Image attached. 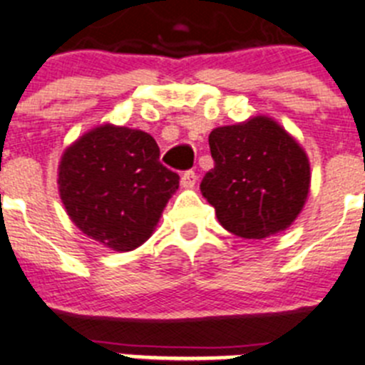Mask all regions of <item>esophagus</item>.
<instances>
[{
	"label": "esophagus",
	"mask_w": 365,
	"mask_h": 365,
	"mask_svg": "<svg viewBox=\"0 0 365 365\" xmlns=\"http://www.w3.org/2000/svg\"><path fill=\"white\" fill-rule=\"evenodd\" d=\"M196 180H198V176H196L195 170H185L182 175V187H185V189H192V187L196 185Z\"/></svg>",
	"instance_id": "esophagus-1"
}]
</instances>
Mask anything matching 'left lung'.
Instances as JSON below:
<instances>
[{"instance_id":"1","label":"left lung","mask_w":365,"mask_h":365,"mask_svg":"<svg viewBox=\"0 0 365 365\" xmlns=\"http://www.w3.org/2000/svg\"><path fill=\"white\" fill-rule=\"evenodd\" d=\"M215 160L200 189L232 235L264 240L285 231L309 195V158L300 143L267 116L249 118L209 134Z\"/></svg>"}]
</instances>
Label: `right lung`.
<instances>
[{
	"instance_id": "obj_1",
	"label": "right lung",
	"mask_w": 365,
	"mask_h": 365,
	"mask_svg": "<svg viewBox=\"0 0 365 365\" xmlns=\"http://www.w3.org/2000/svg\"><path fill=\"white\" fill-rule=\"evenodd\" d=\"M180 176L160 163L150 134L110 123L67 147L58 189L68 218L88 238L127 252L150 238Z\"/></svg>"
}]
</instances>
